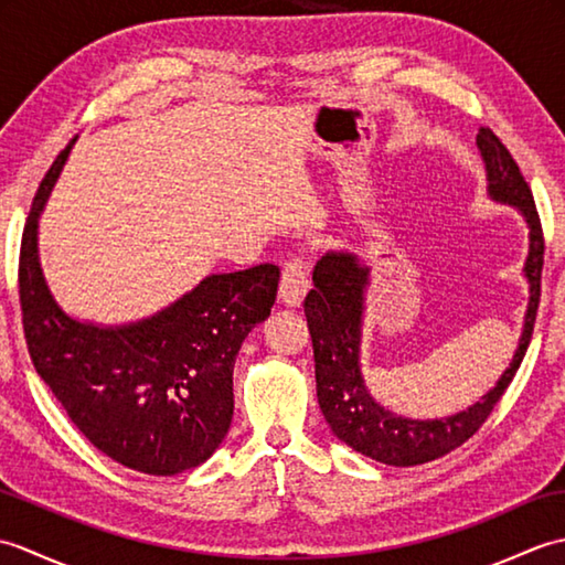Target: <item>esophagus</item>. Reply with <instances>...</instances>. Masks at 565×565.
<instances>
[{"label": "esophagus", "instance_id": "1", "mask_svg": "<svg viewBox=\"0 0 565 565\" xmlns=\"http://www.w3.org/2000/svg\"><path fill=\"white\" fill-rule=\"evenodd\" d=\"M310 289V269L308 262L296 257L284 264L281 281H279V298L286 306H301L303 296Z\"/></svg>", "mask_w": 565, "mask_h": 565}]
</instances>
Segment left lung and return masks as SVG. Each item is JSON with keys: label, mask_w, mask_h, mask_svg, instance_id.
<instances>
[{"label": "left lung", "mask_w": 565, "mask_h": 565, "mask_svg": "<svg viewBox=\"0 0 565 565\" xmlns=\"http://www.w3.org/2000/svg\"><path fill=\"white\" fill-rule=\"evenodd\" d=\"M488 177V194L500 203L518 209L530 227V255L524 262V276L530 281V306H526L524 330L512 364L481 401L468 411L441 419H411L393 415L371 398L362 369H359V344H362L364 291L369 267L352 252H328L313 269V289L308 291L303 308L308 330L313 338L318 403L338 439L347 447L388 466H417L435 461L439 456L473 437L493 407L508 391L530 347L539 296H542L544 233L534 206L530 184L524 182L518 162L493 130L481 126L476 136Z\"/></svg>", "instance_id": "left-lung-1"}]
</instances>
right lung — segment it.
<instances>
[{"label": "right lung", "instance_id": "add662e5", "mask_svg": "<svg viewBox=\"0 0 565 565\" xmlns=\"http://www.w3.org/2000/svg\"><path fill=\"white\" fill-rule=\"evenodd\" d=\"M72 146L75 138L43 177L21 237L19 301L31 362L109 459L150 476L189 471L231 429L235 356L271 313L279 267L211 274L170 308L130 326L70 318L43 279L39 215Z\"/></svg>", "mask_w": 565, "mask_h": 565}]
</instances>
